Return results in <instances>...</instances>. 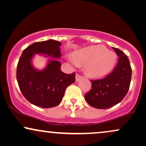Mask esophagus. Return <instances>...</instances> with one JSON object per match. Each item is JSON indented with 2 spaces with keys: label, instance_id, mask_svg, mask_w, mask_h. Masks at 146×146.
<instances>
[{
  "label": "esophagus",
  "instance_id": "obj_1",
  "mask_svg": "<svg viewBox=\"0 0 146 146\" xmlns=\"http://www.w3.org/2000/svg\"><path fill=\"white\" fill-rule=\"evenodd\" d=\"M83 78V76L82 75H80L79 74H76V76H75V80H76L77 82H78V81H80L81 79Z\"/></svg>",
  "mask_w": 146,
  "mask_h": 146
}]
</instances>
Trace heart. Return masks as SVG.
<instances>
[{
    "label": "heart",
    "mask_w": 146,
    "mask_h": 146,
    "mask_svg": "<svg viewBox=\"0 0 146 146\" xmlns=\"http://www.w3.org/2000/svg\"><path fill=\"white\" fill-rule=\"evenodd\" d=\"M73 60L76 65L86 66V72L88 75L100 78L112 69L116 61V55L104 46L95 45L75 52Z\"/></svg>",
    "instance_id": "heart-1"
}]
</instances>
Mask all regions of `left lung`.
<instances>
[{"mask_svg": "<svg viewBox=\"0 0 146 146\" xmlns=\"http://www.w3.org/2000/svg\"><path fill=\"white\" fill-rule=\"evenodd\" d=\"M119 57L117 64L110 74L101 80H91L92 88L85 94L86 101L97 109H108L122 101L129 90L132 69L127 56L113 47Z\"/></svg>", "mask_w": 146, "mask_h": 146, "instance_id": "obj_1", "label": "left lung"}]
</instances>
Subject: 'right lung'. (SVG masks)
<instances>
[{
    "label": "right lung",
    "instance_id": "1",
    "mask_svg": "<svg viewBox=\"0 0 146 146\" xmlns=\"http://www.w3.org/2000/svg\"><path fill=\"white\" fill-rule=\"evenodd\" d=\"M61 43L55 40L36 42L23 51L17 66L16 78L19 88L26 100L43 108L57 106L62 101L66 88L75 81V73L66 74L61 64L52 58L44 69L38 71L32 64L35 54H43L60 58ZM47 56H45L47 57Z\"/></svg>",
    "mask_w": 146,
    "mask_h": 146
}]
</instances>
